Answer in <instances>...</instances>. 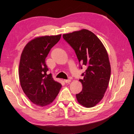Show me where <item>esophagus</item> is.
I'll use <instances>...</instances> for the list:
<instances>
[{"label":"esophagus","mask_w":134,"mask_h":134,"mask_svg":"<svg viewBox=\"0 0 134 134\" xmlns=\"http://www.w3.org/2000/svg\"><path fill=\"white\" fill-rule=\"evenodd\" d=\"M64 82H65L66 83H70L71 82V80L70 79H65Z\"/></svg>","instance_id":"esophagus-1"}]
</instances>
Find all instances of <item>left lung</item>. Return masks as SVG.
Returning a JSON list of instances; mask_svg holds the SVG:
<instances>
[{"mask_svg":"<svg viewBox=\"0 0 134 134\" xmlns=\"http://www.w3.org/2000/svg\"><path fill=\"white\" fill-rule=\"evenodd\" d=\"M64 39L74 50L80 64L87 66L82 74V91L76 94L79 103L94 107L103 98L108 86L111 66L107 52L100 40L91 31L83 29L64 34Z\"/></svg>","mask_w":134,"mask_h":134,"instance_id":"left-lung-1","label":"left lung"}]
</instances>
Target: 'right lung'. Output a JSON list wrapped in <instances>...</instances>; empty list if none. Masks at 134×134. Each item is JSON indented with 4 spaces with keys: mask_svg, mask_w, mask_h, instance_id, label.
I'll list each match as a JSON object with an SVG mask.
<instances>
[{
    "mask_svg": "<svg viewBox=\"0 0 134 134\" xmlns=\"http://www.w3.org/2000/svg\"><path fill=\"white\" fill-rule=\"evenodd\" d=\"M62 35L36 37L28 42L22 52L19 66L20 83L32 103L43 107L51 104L62 88V84L47 74L45 59Z\"/></svg>",
    "mask_w": 134,
    "mask_h": 134,
    "instance_id": "obj_1",
    "label": "right lung"
}]
</instances>
